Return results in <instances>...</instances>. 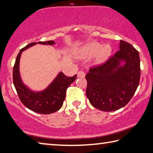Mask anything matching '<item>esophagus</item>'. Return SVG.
Here are the masks:
<instances>
[{
    "label": "esophagus",
    "mask_w": 153,
    "mask_h": 153,
    "mask_svg": "<svg viewBox=\"0 0 153 153\" xmlns=\"http://www.w3.org/2000/svg\"><path fill=\"white\" fill-rule=\"evenodd\" d=\"M85 77V73L82 71H79L78 73H77V77Z\"/></svg>",
    "instance_id": "34e87169"
}]
</instances>
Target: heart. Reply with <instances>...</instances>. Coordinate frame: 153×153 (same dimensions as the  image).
<instances>
[{
    "label": "heart",
    "instance_id": "obj_1",
    "mask_svg": "<svg viewBox=\"0 0 153 153\" xmlns=\"http://www.w3.org/2000/svg\"><path fill=\"white\" fill-rule=\"evenodd\" d=\"M112 53V48L109 45H102L97 42H90L80 47L76 51L77 58L89 59L94 56V63L96 65L104 64Z\"/></svg>",
    "mask_w": 153,
    "mask_h": 153
}]
</instances>
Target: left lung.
Segmentation results:
<instances>
[{"instance_id": "obj_1", "label": "left lung", "mask_w": 153, "mask_h": 153, "mask_svg": "<svg viewBox=\"0 0 153 153\" xmlns=\"http://www.w3.org/2000/svg\"><path fill=\"white\" fill-rule=\"evenodd\" d=\"M140 64L138 51L121 40L120 51L115 55L86 75L90 104L102 111H114L126 106L139 85Z\"/></svg>"}]
</instances>
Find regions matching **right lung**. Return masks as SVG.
Listing matches in <instances>:
<instances>
[{"instance_id":"obj_1","label":"right lung","mask_w":153,"mask_h":153,"mask_svg":"<svg viewBox=\"0 0 153 153\" xmlns=\"http://www.w3.org/2000/svg\"><path fill=\"white\" fill-rule=\"evenodd\" d=\"M37 44L52 46L56 42L53 40L32 42L21 49L13 67V84L20 100L27 108L38 113L51 114L59 111L63 106L67 88L76 79L77 75L67 77L61 71L45 89L41 91L31 90L23 82L21 77L19 61L23 52Z\"/></svg>"}]
</instances>
